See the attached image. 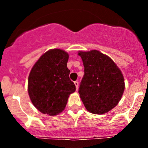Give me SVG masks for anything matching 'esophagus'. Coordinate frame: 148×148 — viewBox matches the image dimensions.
<instances>
[{
    "mask_svg": "<svg viewBox=\"0 0 148 148\" xmlns=\"http://www.w3.org/2000/svg\"><path fill=\"white\" fill-rule=\"evenodd\" d=\"M74 84H75V86H76V89H78V86H79V83H78V82H74Z\"/></svg>",
    "mask_w": 148,
    "mask_h": 148,
    "instance_id": "obj_1",
    "label": "esophagus"
}]
</instances>
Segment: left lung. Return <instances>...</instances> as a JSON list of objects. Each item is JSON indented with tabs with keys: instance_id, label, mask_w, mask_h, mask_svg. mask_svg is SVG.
I'll return each instance as SVG.
<instances>
[{
	"instance_id": "8db88e82",
	"label": "left lung",
	"mask_w": 148,
	"mask_h": 148,
	"mask_svg": "<svg viewBox=\"0 0 148 148\" xmlns=\"http://www.w3.org/2000/svg\"><path fill=\"white\" fill-rule=\"evenodd\" d=\"M84 75L79 94L84 105L91 113L102 114L114 108L125 90L120 69L107 55L97 50L80 51Z\"/></svg>"
}]
</instances>
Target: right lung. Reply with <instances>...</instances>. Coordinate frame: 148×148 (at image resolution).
<instances>
[{"instance_id":"right-lung-1","label":"right lung","mask_w":148,"mask_h":148,"mask_svg":"<svg viewBox=\"0 0 148 148\" xmlns=\"http://www.w3.org/2000/svg\"><path fill=\"white\" fill-rule=\"evenodd\" d=\"M69 54L59 49H51L33 66L28 81L30 99L43 114L54 116L64 110L69 95L76 86L69 79Z\"/></svg>"}]
</instances>
